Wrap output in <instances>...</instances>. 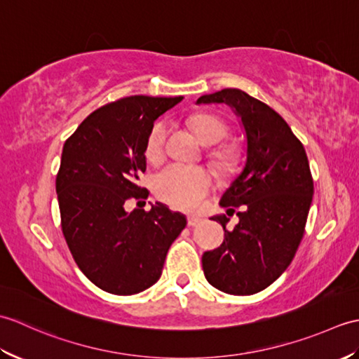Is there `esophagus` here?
Segmentation results:
<instances>
[{
  "mask_svg": "<svg viewBox=\"0 0 359 359\" xmlns=\"http://www.w3.org/2000/svg\"><path fill=\"white\" fill-rule=\"evenodd\" d=\"M201 222H202V217H197V216L188 217V226H197Z\"/></svg>",
  "mask_w": 359,
  "mask_h": 359,
  "instance_id": "1",
  "label": "esophagus"
}]
</instances>
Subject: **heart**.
Here are the masks:
<instances>
[{
    "label": "heart",
    "mask_w": 359,
    "mask_h": 359,
    "mask_svg": "<svg viewBox=\"0 0 359 359\" xmlns=\"http://www.w3.org/2000/svg\"><path fill=\"white\" fill-rule=\"evenodd\" d=\"M191 125L197 137L207 147L222 143L228 135L224 121L215 116H196L191 118ZM168 133H170V128L165 121H158L152 126L147 140V148H144V154L149 160H157L163 154ZM219 157L224 160L225 154H220ZM210 187L211 180L207 172L199 168L182 163L165 166L154 177L156 194L172 208L180 210L196 208L202 197L208 193Z\"/></svg>",
    "instance_id": "obj_1"
}]
</instances>
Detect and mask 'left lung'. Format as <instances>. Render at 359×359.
Returning a JSON list of instances; mask_svg holds the SVG:
<instances>
[{"mask_svg": "<svg viewBox=\"0 0 359 359\" xmlns=\"http://www.w3.org/2000/svg\"><path fill=\"white\" fill-rule=\"evenodd\" d=\"M196 104L230 106L245 142L242 171L219 202L242 207L239 222L228 231L225 215L210 217L224 226L225 239L203 253L205 278L224 293L255 294L287 270L304 236L313 197L306 149L276 111L241 89L202 95Z\"/></svg>", "mask_w": 359, "mask_h": 359, "instance_id": "1", "label": "left lung"}]
</instances>
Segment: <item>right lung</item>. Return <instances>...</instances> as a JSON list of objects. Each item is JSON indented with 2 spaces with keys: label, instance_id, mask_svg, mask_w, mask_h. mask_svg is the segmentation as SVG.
I'll return each mask as SVG.
<instances>
[{
  "label": "right lung",
  "instance_id": "1",
  "mask_svg": "<svg viewBox=\"0 0 359 359\" xmlns=\"http://www.w3.org/2000/svg\"><path fill=\"white\" fill-rule=\"evenodd\" d=\"M184 97L131 95L102 106L66 140L57 175L62 230L83 274L103 292L128 296L154 285L187 217L156 202L125 210L147 171L154 121Z\"/></svg>",
  "mask_w": 359,
  "mask_h": 359
}]
</instances>
